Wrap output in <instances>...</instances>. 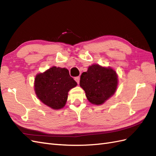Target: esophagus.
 Returning <instances> with one entry per match:
<instances>
[{"instance_id": "obj_1", "label": "esophagus", "mask_w": 156, "mask_h": 156, "mask_svg": "<svg viewBox=\"0 0 156 156\" xmlns=\"http://www.w3.org/2000/svg\"><path fill=\"white\" fill-rule=\"evenodd\" d=\"M75 81L77 83V84H79V81H80V77H75Z\"/></svg>"}]
</instances>
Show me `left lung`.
Here are the masks:
<instances>
[{
	"label": "left lung",
	"mask_w": 156,
	"mask_h": 156,
	"mask_svg": "<svg viewBox=\"0 0 156 156\" xmlns=\"http://www.w3.org/2000/svg\"><path fill=\"white\" fill-rule=\"evenodd\" d=\"M118 76L111 68L93 64L83 72L80 86L84 90L88 101L94 105H101L116 92Z\"/></svg>",
	"instance_id": "obj_1"
}]
</instances>
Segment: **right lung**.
<instances>
[{
    "instance_id": "right-lung-1",
    "label": "right lung",
    "mask_w": 156,
    "mask_h": 156,
    "mask_svg": "<svg viewBox=\"0 0 156 156\" xmlns=\"http://www.w3.org/2000/svg\"><path fill=\"white\" fill-rule=\"evenodd\" d=\"M77 84L70 77L66 68L53 66L44 73L37 74L34 90L41 102L53 109L57 110L65 106L68 92Z\"/></svg>"
}]
</instances>
